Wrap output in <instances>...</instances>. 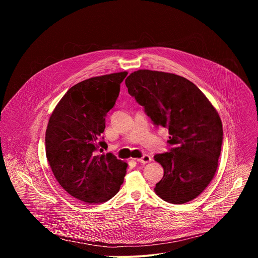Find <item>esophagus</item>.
<instances>
[{"label": "esophagus", "mask_w": 258, "mask_h": 258, "mask_svg": "<svg viewBox=\"0 0 258 258\" xmlns=\"http://www.w3.org/2000/svg\"><path fill=\"white\" fill-rule=\"evenodd\" d=\"M138 162H140V163H149L151 160H152V157L150 156V155H148V154H145V155H143V157H141V158H137L136 159Z\"/></svg>", "instance_id": "obj_1"}]
</instances>
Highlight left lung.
I'll list each match as a JSON object with an SVG mask.
<instances>
[{
	"label": "left lung",
	"instance_id": "8db88e82",
	"mask_svg": "<svg viewBox=\"0 0 258 258\" xmlns=\"http://www.w3.org/2000/svg\"><path fill=\"white\" fill-rule=\"evenodd\" d=\"M125 86L153 124L168 130V152L154 156L164 169L155 193L172 204L195 199L217 168L224 137L217 111L192 82L173 73L141 69Z\"/></svg>",
	"mask_w": 258,
	"mask_h": 258
}]
</instances>
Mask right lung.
Instances as JSON below:
<instances>
[{
  "label": "right lung",
  "instance_id": "obj_1",
  "mask_svg": "<svg viewBox=\"0 0 258 258\" xmlns=\"http://www.w3.org/2000/svg\"><path fill=\"white\" fill-rule=\"evenodd\" d=\"M127 72L92 78L71 87L49 119L46 155L60 186L72 197L95 204L117 194L127 164L112 153L98 154L106 144L105 117L113 108Z\"/></svg>",
  "mask_w": 258,
  "mask_h": 258
}]
</instances>
